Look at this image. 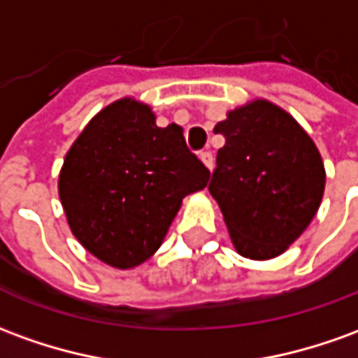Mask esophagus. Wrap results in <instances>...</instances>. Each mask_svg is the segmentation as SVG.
<instances>
[{"instance_id":"esophagus-1","label":"esophagus","mask_w":358,"mask_h":358,"mask_svg":"<svg viewBox=\"0 0 358 358\" xmlns=\"http://www.w3.org/2000/svg\"><path fill=\"white\" fill-rule=\"evenodd\" d=\"M199 159L203 161V164L209 169V171H213V166H215V159H213V153L211 151H201L199 153Z\"/></svg>"}]
</instances>
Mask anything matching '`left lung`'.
Here are the masks:
<instances>
[{"label": "left lung", "mask_w": 358, "mask_h": 358, "mask_svg": "<svg viewBox=\"0 0 358 358\" xmlns=\"http://www.w3.org/2000/svg\"><path fill=\"white\" fill-rule=\"evenodd\" d=\"M209 192L242 256L269 259L299 238L324 196L326 172L316 145L267 101L229 112Z\"/></svg>", "instance_id": "1"}]
</instances>
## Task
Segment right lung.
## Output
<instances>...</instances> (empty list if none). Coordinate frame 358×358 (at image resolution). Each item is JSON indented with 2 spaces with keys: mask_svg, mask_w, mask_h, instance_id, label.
<instances>
[{
  "mask_svg": "<svg viewBox=\"0 0 358 358\" xmlns=\"http://www.w3.org/2000/svg\"><path fill=\"white\" fill-rule=\"evenodd\" d=\"M209 176L182 127H159L149 106L124 99L96 114L69 149L59 199L85 248L127 269L159 250L182 199Z\"/></svg>",
  "mask_w": 358,
  "mask_h": 358,
  "instance_id": "add662e5",
  "label": "right lung"
}]
</instances>
